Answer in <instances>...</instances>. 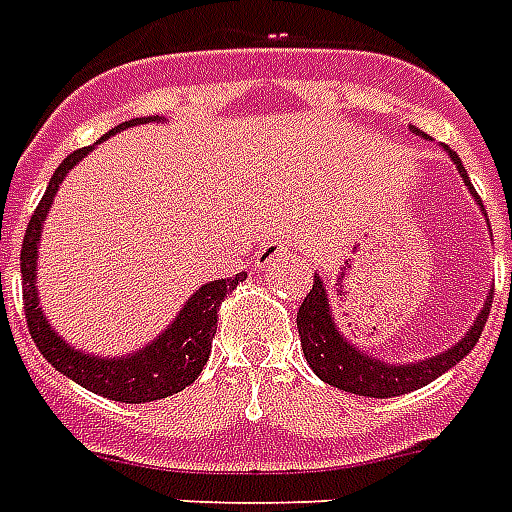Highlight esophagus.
Instances as JSON below:
<instances>
[{
	"label": "esophagus",
	"instance_id": "esophagus-1",
	"mask_svg": "<svg viewBox=\"0 0 512 512\" xmlns=\"http://www.w3.org/2000/svg\"><path fill=\"white\" fill-rule=\"evenodd\" d=\"M287 249H292V239H271V241H265L263 252H260V260H263V263H268V260H273V257L284 255Z\"/></svg>",
	"mask_w": 512,
	"mask_h": 512
}]
</instances>
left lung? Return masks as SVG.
<instances>
[{"label": "left lung", "instance_id": "left-lung-1", "mask_svg": "<svg viewBox=\"0 0 512 512\" xmlns=\"http://www.w3.org/2000/svg\"><path fill=\"white\" fill-rule=\"evenodd\" d=\"M417 135H422L417 127H412ZM449 159L457 164V172L462 175L468 191L476 196V188L470 185L468 172L462 167L460 156L454 154L452 148L444 146ZM478 207L484 212V204L476 196ZM512 284V273H510ZM492 295L494 289L486 297L484 308L473 321V327L460 342H454L452 348L438 353V356L422 358L417 364H388L380 358L369 356L364 350L353 348V342H348L340 335L335 319H332V308H329L327 297V284L321 279L319 273L313 276V289L305 295L300 311H297V332H300V345H303L305 361L311 364L316 377L335 388L345 390V393H356V396H369V398H390V396H404L412 390L428 385L444 372H449L454 364H460L462 358L468 356L470 350L476 348L478 337L484 332V324L492 311Z\"/></svg>", "mask_w": 512, "mask_h": 512}]
</instances>
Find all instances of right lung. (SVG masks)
Wrapping results in <instances>:
<instances>
[{
    "mask_svg": "<svg viewBox=\"0 0 512 512\" xmlns=\"http://www.w3.org/2000/svg\"><path fill=\"white\" fill-rule=\"evenodd\" d=\"M146 122H159V116H146V119H132L108 132L111 138L114 132H122L127 127ZM100 138V140H106ZM95 146L79 148L74 154L63 159L58 170L52 172L50 185L44 191L39 207L28 220L26 236H23V249H20V273H23V308H26L28 332L34 337L36 348L47 361H50L60 374H66L68 380L79 382L82 388L92 390L111 401L122 404H146L156 398H167L177 390L188 388L201 374L207 364L209 350H212V337L217 329V311L223 305L225 295L231 289L239 287V281L247 279V273H236L233 279L209 281L191 295V300L183 305V311L177 313L175 321L164 329L154 342H148L146 348L130 356H90L82 350L71 348L63 337L50 327V321L44 319L39 295H36V249L42 239V223L50 204L58 193L63 177L68 170H74L84 156L90 154Z\"/></svg>",
    "mask_w": 512,
    "mask_h": 512,
    "instance_id": "right-lung-1",
    "label": "right lung"
}]
</instances>
